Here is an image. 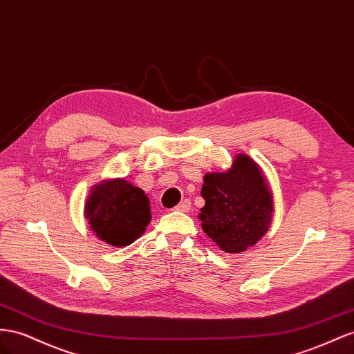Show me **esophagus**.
<instances>
[{"mask_svg": "<svg viewBox=\"0 0 354 354\" xmlns=\"http://www.w3.org/2000/svg\"><path fill=\"white\" fill-rule=\"evenodd\" d=\"M190 207H192V203H190V199H183L181 203L176 207V209H178V212H183V213H187Z\"/></svg>", "mask_w": 354, "mask_h": 354, "instance_id": "esophagus-1", "label": "esophagus"}]
</instances>
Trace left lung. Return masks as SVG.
Listing matches in <instances>:
<instances>
[{
  "label": "left lung",
  "instance_id": "1",
  "mask_svg": "<svg viewBox=\"0 0 354 354\" xmlns=\"http://www.w3.org/2000/svg\"><path fill=\"white\" fill-rule=\"evenodd\" d=\"M201 195L205 199L199 214L203 229L222 250L244 252L268 231L271 194L261 169L248 156L238 155L227 173L207 174Z\"/></svg>",
  "mask_w": 354,
  "mask_h": 354
}]
</instances>
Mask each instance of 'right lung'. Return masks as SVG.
I'll return each instance as SVG.
<instances>
[{
    "label": "right lung",
    "instance_id": "right-lung-1",
    "mask_svg": "<svg viewBox=\"0 0 354 354\" xmlns=\"http://www.w3.org/2000/svg\"><path fill=\"white\" fill-rule=\"evenodd\" d=\"M92 231L111 245H128L150 222V203L141 189L127 180L98 185L86 203Z\"/></svg>",
    "mask_w": 354,
    "mask_h": 354
}]
</instances>
